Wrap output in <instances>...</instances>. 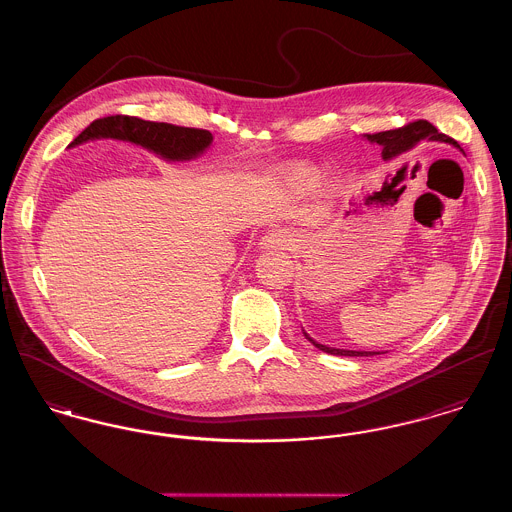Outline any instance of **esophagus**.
<instances>
[{
    "mask_svg": "<svg viewBox=\"0 0 512 512\" xmlns=\"http://www.w3.org/2000/svg\"><path fill=\"white\" fill-rule=\"evenodd\" d=\"M295 242L293 235L285 229H273L262 237V248H289Z\"/></svg>",
    "mask_w": 512,
    "mask_h": 512,
    "instance_id": "obj_1",
    "label": "esophagus"
}]
</instances>
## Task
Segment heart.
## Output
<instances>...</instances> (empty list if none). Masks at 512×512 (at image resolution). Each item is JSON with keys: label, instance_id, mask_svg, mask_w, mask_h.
Masks as SVG:
<instances>
[{"label": "heart", "instance_id": "obj_1", "mask_svg": "<svg viewBox=\"0 0 512 512\" xmlns=\"http://www.w3.org/2000/svg\"><path fill=\"white\" fill-rule=\"evenodd\" d=\"M308 176H310L308 171H297V178H301V180H308Z\"/></svg>", "mask_w": 512, "mask_h": 512}]
</instances>
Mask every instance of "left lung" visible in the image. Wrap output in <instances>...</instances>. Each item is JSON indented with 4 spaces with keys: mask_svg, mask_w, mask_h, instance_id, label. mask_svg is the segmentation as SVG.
<instances>
[{
    "mask_svg": "<svg viewBox=\"0 0 512 512\" xmlns=\"http://www.w3.org/2000/svg\"><path fill=\"white\" fill-rule=\"evenodd\" d=\"M437 139V141H446V143H452L456 147H460L452 137L441 134L431 122L427 120H415V122H409L402 128H396V130H388V132H378L373 136H367L369 141L382 145V157L384 159H390V157H396L404 151L411 149L419 139ZM308 338V336H307ZM310 340V338H308ZM318 349L330 353V355H345V357H369V355H376V351H349V349H334V347H326L322 343H316L314 340H310Z\"/></svg>",
    "mask_w": 512,
    "mask_h": 512,
    "instance_id": "8db88e82",
    "label": "left lung"
}]
</instances>
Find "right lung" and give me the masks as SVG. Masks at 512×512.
<instances>
[{"label": "right lung", "instance_id": "1", "mask_svg": "<svg viewBox=\"0 0 512 512\" xmlns=\"http://www.w3.org/2000/svg\"><path fill=\"white\" fill-rule=\"evenodd\" d=\"M93 137H118L139 143L169 161H184L200 155L211 143V134L200 128H184L167 122H149L136 116L116 114L91 122L71 145Z\"/></svg>", "mask_w": 512, "mask_h": 512}]
</instances>
